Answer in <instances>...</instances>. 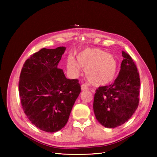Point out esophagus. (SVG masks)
Returning a JSON list of instances; mask_svg holds the SVG:
<instances>
[{
    "label": "esophagus",
    "mask_w": 157,
    "mask_h": 157,
    "mask_svg": "<svg viewBox=\"0 0 157 157\" xmlns=\"http://www.w3.org/2000/svg\"><path fill=\"white\" fill-rule=\"evenodd\" d=\"M88 87L87 86V85L86 84H82V86H81V90H88Z\"/></svg>",
    "instance_id": "obj_1"
}]
</instances>
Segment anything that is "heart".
Here are the masks:
<instances>
[{"mask_svg":"<svg viewBox=\"0 0 157 157\" xmlns=\"http://www.w3.org/2000/svg\"><path fill=\"white\" fill-rule=\"evenodd\" d=\"M77 62L72 57L67 59L69 72L78 75L81 68L86 69L88 81L95 86H103L113 80L118 68V61L112 54L99 48H86L77 56Z\"/></svg>","mask_w":157,"mask_h":157,"instance_id":"obj_1","label":"heart"}]
</instances>
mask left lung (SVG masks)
Returning <instances> with one entry per match:
<instances>
[{"label":"left lung","mask_w":157,"mask_h":157,"mask_svg":"<svg viewBox=\"0 0 157 157\" xmlns=\"http://www.w3.org/2000/svg\"><path fill=\"white\" fill-rule=\"evenodd\" d=\"M122 54L124 59L115 82L99 87L94 95L95 116L108 128L119 126L129 120L140 101V78L136 65L129 54L124 51Z\"/></svg>","instance_id":"obj_1"}]
</instances>
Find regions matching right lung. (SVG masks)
<instances>
[{
	"label": "right lung",
	"mask_w": 157,
	"mask_h": 157,
	"mask_svg": "<svg viewBox=\"0 0 157 157\" xmlns=\"http://www.w3.org/2000/svg\"><path fill=\"white\" fill-rule=\"evenodd\" d=\"M66 50L42 48L27 59L21 69L19 93L25 114L33 124L46 132L67 124L80 93L77 79H68L58 68Z\"/></svg>",
	"instance_id": "1"
}]
</instances>
